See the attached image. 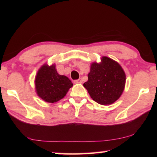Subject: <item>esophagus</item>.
I'll use <instances>...</instances> for the list:
<instances>
[{
  "mask_svg": "<svg viewBox=\"0 0 157 157\" xmlns=\"http://www.w3.org/2000/svg\"><path fill=\"white\" fill-rule=\"evenodd\" d=\"M75 84H78V83H82V78H79L78 79H76V80L74 81Z\"/></svg>",
  "mask_w": 157,
  "mask_h": 157,
  "instance_id": "obj_1",
  "label": "esophagus"
}]
</instances>
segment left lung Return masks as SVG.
Masks as SVG:
<instances>
[{"label": "left lung", "mask_w": 157, "mask_h": 157, "mask_svg": "<svg viewBox=\"0 0 157 157\" xmlns=\"http://www.w3.org/2000/svg\"><path fill=\"white\" fill-rule=\"evenodd\" d=\"M126 75L121 65L107 57L101 62H93L88 81L83 84L90 96L98 104H113L121 97L125 86Z\"/></svg>", "instance_id": "8db88e82"}]
</instances>
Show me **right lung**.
<instances>
[{
    "instance_id": "add662e5",
    "label": "right lung",
    "mask_w": 157,
    "mask_h": 157,
    "mask_svg": "<svg viewBox=\"0 0 157 157\" xmlns=\"http://www.w3.org/2000/svg\"><path fill=\"white\" fill-rule=\"evenodd\" d=\"M34 82L37 95L50 103L62 99L73 85L67 77L58 74L55 64L46 63L39 69Z\"/></svg>"
}]
</instances>
